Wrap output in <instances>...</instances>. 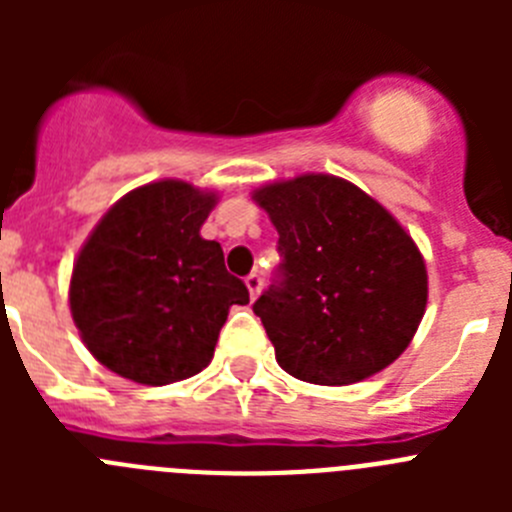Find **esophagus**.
Here are the masks:
<instances>
[{
	"label": "esophagus",
	"instance_id": "34e87169",
	"mask_svg": "<svg viewBox=\"0 0 512 512\" xmlns=\"http://www.w3.org/2000/svg\"><path fill=\"white\" fill-rule=\"evenodd\" d=\"M246 287H248V295H251V300H256L261 292V287H264V279H261L259 274H248Z\"/></svg>",
	"mask_w": 512,
	"mask_h": 512
}]
</instances>
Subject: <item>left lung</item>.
<instances>
[{"instance_id": "8db88e82", "label": "left lung", "mask_w": 512, "mask_h": 512, "mask_svg": "<svg viewBox=\"0 0 512 512\" xmlns=\"http://www.w3.org/2000/svg\"><path fill=\"white\" fill-rule=\"evenodd\" d=\"M279 233V274L253 312L284 372L354 384L413 341L428 302L418 246L377 200L330 174L253 192Z\"/></svg>"}]
</instances>
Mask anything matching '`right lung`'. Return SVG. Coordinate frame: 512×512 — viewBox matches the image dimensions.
<instances>
[{
  "instance_id": "1",
  "label": "right lung",
  "mask_w": 512,
  "mask_h": 512,
  "mask_svg": "<svg viewBox=\"0 0 512 512\" xmlns=\"http://www.w3.org/2000/svg\"><path fill=\"white\" fill-rule=\"evenodd\" d=\"M215 202L187 182H153L115 202L87 238L71 274V315L110 372L161 387L212 361L230 305L248 302L220 243L200 235Z\"/></svg>"
}]
</instances>
